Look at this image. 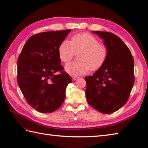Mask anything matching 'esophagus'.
<instances>
[{"instance_id":"esophagus-1","label":"esophagus","mask_w":148,"mask_h":148,"mask_svg":"<svg viewBox=\"0 0 148 148\" xmlns=\"http://www.w3.org/2000/svg\"><path fill=\"white\" fill-rule=\"evenodd\" d=\"M72 77V79H73L74 81L76 80V79H79V77H78V76H73Z\"/></svg>"}]
</instances>
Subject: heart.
<instances>
[{"label": "heart", "instance_id": "heart-1", "mask_svg": "<svg viewBox=\"0 0 148 148\" xmlns=\"http://www.w3.org/2000/svg\"><path fill=\"white\" fill-rule=\"evenodd\" d=\"M79 60L67 64L65 70L67 73L77 76L85 74L89 71H97L104 64L108 56L107 47L100 44L95 36L88 33H80L71 37V42L64 40L58 48L60 59L67 63L78 53Z\"/></svg>", "mask_w": 148, "mask_h": 148}]
</instances>
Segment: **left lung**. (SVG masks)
<instances>
[{
    "label": "left lung",
    "instance_id": "1",
    "mask_svg": "<svg viewBox=\"0 0 148 148\" xmlns=\"http://www.w3.org/2000/svg\"><path fill=\"white\" fill-rule=\"evenodd\" d=\"M108 49L104 64L92 76L85 77L88 102L97 111L110 114L123 106L134 84V62L127 45L117 36L92 31Z\"/></svg>",
    "mask_w": 148,
    "mask_h": 148
}]
</instances>
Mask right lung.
Masks as SVG:
<instances>
[{
	"label": "right lung",
	"instance_id": "right-lung-1",
	"mask_svg": "<svg viewBox=\"0 0 148 148\" xmlns=\"http://www.w3.org/2000/svg\"><path fill=\"white\" fill-rule=\"evenodd\" d=\"M71 29L36 34L28 39L18 59V86L29 104L36 111L57 110L65 98L72 78L63 71L58 48ZM58 71L60 75H56Z\"/></svg>",
	"mask_w": 148,
	"mask_h": 148
}]
</instances>
